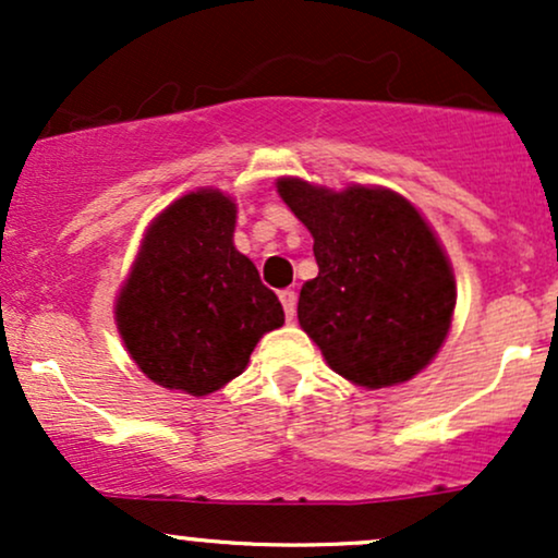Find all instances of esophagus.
<instances>
[{
	"label": "esophagus",
	"mask_w": 558,
	"mask_h": 558,
	"mask_svg": "<svg viewBox=\"0 0 558 558\" xmlns=\"http://www.w3.org/2000/svg\"><path fill=\"white\" fill-rule=\"evenodd\" d=\"M280 304H283L286 317L293 319V315H296V293H293L291 288H286V291H280Z\"/></svg>",
	"instance_id": "1"
}]
</instances>
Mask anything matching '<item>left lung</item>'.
Returning <instances> with one entry per match:
<instances>
[{
    "label": "left lung",
    "instance_id": "1",
    "mask_svg": "<svg viewBox=\"0 0 558 558\" xmlns=\"http://www.w3.org/2000/svg\"><path fill=\"white\" fill-rule=\"evenodd\" d=\"M278 194L315 239L317 278L299 293V325L332 373L354 386L412 380L451 328L457 280L433 228L396 191H330L278 178Z\"/></svg>",
    "mask_w": 558,
    "mask_h": 558
}]
</instances>
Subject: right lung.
<instances>
[{
  "label": "right lung",
  "instance_id": "obj_1",
  "mask_svg": "<svg viewBox=\"0 0 558 558\" xmlns=\"http://www.w3.org/2000/svg\"><path fill=\"white\" fill-rule=\"evenodd\" d=\"M233 230L235 202L217 189L175 198L146 228L114 319L128 354L157 386L215 393L286 323L278 296L233 246Z\"/></svg>",
  "mask_w": 558,
  "mask_h": 558
}]
</instances>
